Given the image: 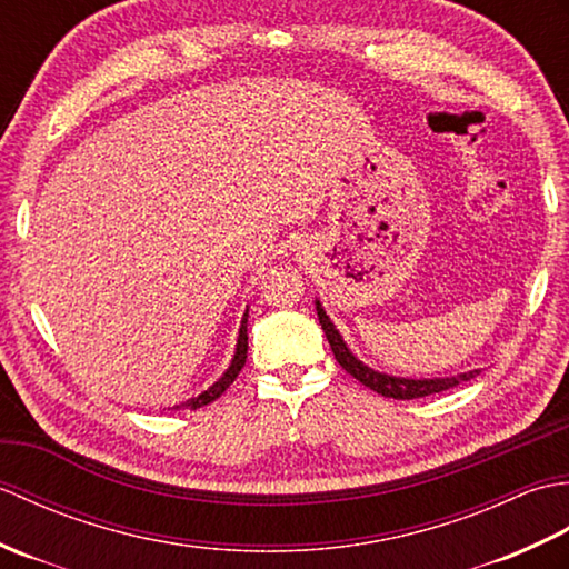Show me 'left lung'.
I'll return each instance as SVG.
<instances>
[{"label": "left lung", "instance_id": "1", "mask_svg": "<svg viewBox=\"0 0 569 569\" xmlns=\"http://www.w3.org/2000/svg\"><path fill=\"white\" fill-rule=\"evenodd\" d=\"M316 308H318V320L322 325L325 337H328V342L332 347V355H335L337 361H340V367L347 373H352L357 381L365 383L367 389L377 391V393H381L386 398H396V401H410V398L432 396V393H440V391L452 389V386L462 383V381L475 379L477 373H479V369H475V371L457 373V377H445V379H403V377H389V373L373 371L371 367L361 365V361L352 352H349V347L345 345L342 335L337 332V328L328 318V312L322 310L320 300H316Z\"/></svg>", "mask_w": 569, "mask_h": 569}]
</instances>
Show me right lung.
Instances as JSON below:
<instances>
[{
  "instance_id": "1",
  "label": "right lung",
  "mask_w": 569,
  "mask_h": 569,
  "mask_svg": "<svg viewBox=\"0 0 569 569\" xmlns=\"http://www.w3.org/2000/svg\"><path fill=\"white\" fill-rule=\"evenodd\" d=\"M247 318H249V308H247L244 318H241V325H239L237 352H234V357H232V365H229V369L222 373L220 379H217V381L210 386L208 391H202L200 396L190 398V401H186V403H178V406H173V410H180V408H190V410L202 408V406L212 403L214 398H220V396H222V393L229 389V383H232V381L237 379V373L241 371V367H244V361H247V349H249V337H247Z\"/></svg>"
}]
</instances>
